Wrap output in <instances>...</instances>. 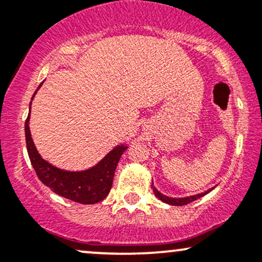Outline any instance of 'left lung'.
<instances>
[{
	"instance_id": "8db88e82",
	"label": "left lung",
	"mask_w": 262,
	"mask_h": 262,
	"mask_svg": "<svg viewBox=\"0 0 262 262\" xmlns=\"http://www.w3.org/2000/svg\"><path fill=\"white\" fill-rule=\"evenodd\" d=\"M151 188H152V191H154L155 196L158 197L159 200L162 201V202H165V203L173 204V206H185V204H188V203L193 202V201H196L197 198L203 197L204 194L208 193V192L210 191V189H209V191L204 192V193L196 194V196H191V197H186V198H171V197H166V196H164V194H162V193H160V192H159L158 189H156L152 185H151Z\"/></svg>"
}]
</instances>
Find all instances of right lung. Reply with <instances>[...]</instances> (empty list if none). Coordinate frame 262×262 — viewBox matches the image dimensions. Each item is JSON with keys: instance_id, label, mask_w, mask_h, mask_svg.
Masks as SVG:
<instances>
[{"instance_id": "1", "label": "right lung", "mask_w": 262, "mask_h": 262, "mask_svg": "<svg viewBox=\"0 0 262 262\" xmlns=\"http://www.w3.org/2000/svg\"><path fill=\"white\" fill-rule=\"evenodd\" d=\"M43 83V82H41ZM41 83L39 87L41 86ZM38 87V89H39ZM37 91L34 92V95ZM33 95V97H34ZM32 97V100H33ZM32 104V103H31ZM31 114V107H29ZM29 114L26 119L25 130L27 150L33 169L37 172L41 182L47 187L53 189L59 196L68 198L74 202L82 204H93L104 200L110 193L113 183L114 171L118 165L119 159L127 146H117L92 169L81 171V172H70V171L59 170L40 158L32 140L31 130H29Z\"/></svg>"}]
</instances>
